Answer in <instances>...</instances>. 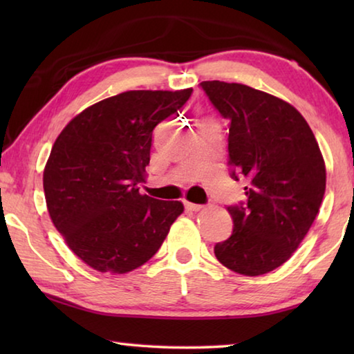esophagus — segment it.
Listing matches in <instances>:
<instances>
[{
	"mask_svg": "<svg viewBox=\"0 0 354 354\" xmlns=\"http://www.w3.org/2000/svg\"><path fill=\"white\" fill-rule=\"evenodd\" d=\"M184 205H185V207H187L189 209V211H201V209H203V206L201 205H195V203H189V201H185L184 203Z\"/></svg>",
	"mask_w": 354,
	"mask_h": 354,
	"instance_id": "34e87169",
	"label": "esophagus"
}]
</instances>
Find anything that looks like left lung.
Wrapping results in <instances>:
<instances>
[{"mask_svg": "<svg viewBox=\"0 0 354 354\" xmlns=\"http://www.w3.org/2000/svg\"><path fill=\"white\" fill-rule=\"evenodd\" d=\"M200 86L230 120L231 178L247 183V203L227 206L232 234L214 253L230 270L259 277L283 266L313 226L325 195V162L308 122L289 103L243 84Z\"/></svg>", "mask_w": 354, "mask_h": 354, "instance_id": "obj_1", "label": "left lung"}]
</instances>
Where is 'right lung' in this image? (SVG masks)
<instances>
[{"label": "right lung", "instance_id": "add662e5", "mask_svg": "<svg viewBox=\"0 0 354 354\" xmlns=\"http://www.w3.org/2000/svg\"><path fill=\"white\" fill-rule=\"evenodd\" d=\"M185 91H129L64 128L44 171L48 212L70 250L101 273H128L158 253L181 201L140 195L153 131L178 115Z\"/></svg>", "mask_w": 354, "mask_h": 354}]
</instances>
